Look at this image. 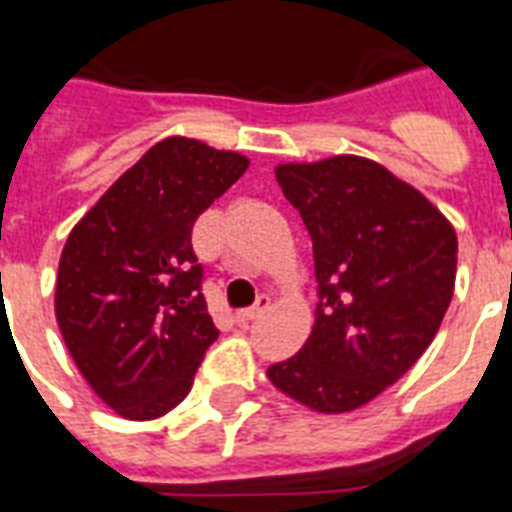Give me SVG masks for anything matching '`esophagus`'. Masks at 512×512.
Returning a JSON list of instances; mask_svg holds the SVG:
<instances>
[{
    "mask_svg": "<svg viewBox=\"0 0 512 512\" xmlns=\"http://www.w3.org/2000/svg\"><path fill=\"white\" fill-rule=\"evenodd\" d=\"M268 306H271V298H268V295H260L255 306H249V308H244V311H239V314H236V319H239V322H252V319L260 317V314H263Z\"/></svg>",
    "mask_w": 512,
    "mask_h": 512,
    "instance_id": "1",
    "label": "esophagus"
}]
</instances>
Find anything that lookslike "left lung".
I'll use <instances>...</instances> for the list:
<instances>
[{"label":"left lung","mask_w":512,"mask_h":512,"mask_svg":"<svg viewBox=\"0 0 512 512\" xmlns=\"http://www.w3.org/2000/svg\"><path fill=\"white\" fill-rule=\"evenodd\" d=\"M276 182L314 241V330L268 381L317 413H346L403 378L446 317L456 230L381 163L333 155L279 163Z\"/></svg>","instance_id":"obj_1"}]
</instances>
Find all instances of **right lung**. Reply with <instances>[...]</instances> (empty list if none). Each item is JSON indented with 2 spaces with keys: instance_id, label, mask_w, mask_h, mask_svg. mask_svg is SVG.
I'll list each match as a JSON object with an SVG mask.
<instances>
[{
  "instance_id": "add662e5",
  "label": "right lung",
  "mask_w": 512,
  "mask_h": 512,
  "mask_svg": "<svg viewBox=\"0 0 512 512\" xmlns=\"http://www.w3.org/2000/svg\"><path fill=\"white\" fill-rule=\"evenodd\" d=\"M249 158L187 136L152 144L77 222L58 260L56 319L74 365L123 419L177 408L217 341L190 244Z\"/></svg>"
}]
</instances>
